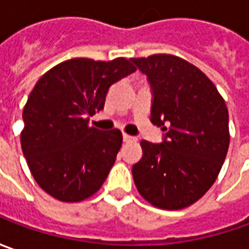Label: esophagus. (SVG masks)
Returning <instances> with one entry per match:
<instances>
[{"mask_svg":"<svg viewBox=\"0 0 249 249\" xmlns=\"http://www.w3.org/2000/svg\"><path fill=\"white\" fill-rule=\"evenodd\" d=\"M136 137H133V136H129V134H123V141L124 142H134L136 141Z\"/></svg>","mask_w":249,"mask_h":249,"instance_id":"obj_1","label":"esophagus"}]
</instances>
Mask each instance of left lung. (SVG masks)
<instances>
[{"instance_id": "1", "label": "left lung", "mask_w": 249, "mask_h": 249, "mask_svg": "<svg viewBox=\"0 0 249 249\" xmlns=\"http://www.w3.org/2000/svg\"><path fill=\"white\" fill-rule=\"evenodd\" d=\"M151 87V122L160 142L141 140L133 165L139 193L160 209H183L215 183L229 149V112L213 83L194 65L158 53L130 59Z\"/></svg>"}]
</instances>
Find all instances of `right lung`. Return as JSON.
Returning <instances> with one entry per match:
<instances>
[{"label": "right lung", "instance_id": "add662e5", "mask_svg": "<svg viewBox=\"0 0 249 249\" xmlns=\"http://www.w3.org/2000/svg\"><path fill=\"white\" fill-rule=\"evenodd\" d=\"M136 72L130 59L74 58L34 86L23 109L22 151L37 184L63 202L95 194L122 147V133L89 126L110 86Z\"/></svg>", "mask_w": 249, "mask_h": 249}]
</instances>
